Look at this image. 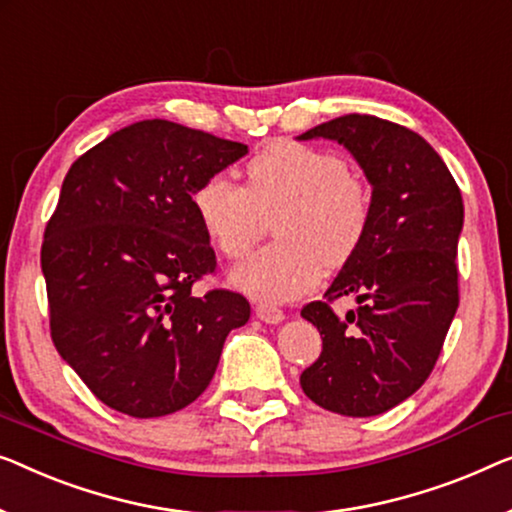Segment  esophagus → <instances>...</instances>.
I'll use <instances>...</instances> for the list:
<instances>
[{
    "mask_svg": "<svg viewBox=\"0 0 512 512\" xmlns=\"http://www.w3.org/2000/svg\"><path fill=\"white\" fill-rule=\"evenodd\" d=\"M256 316L261 318L263 323H281L286 318L284 311L277 309V307H272V305H258L256 307Z\"/></svg>",
    "mask_w": 512,
    "mask_h": 512,
    "instance_id": "34e87169",
    "label": "esophagus"
}]
</instances>
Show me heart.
<instances>
[{
	"label": "heart",
	"mask_w": 512,
	"mask_h": 512,
	"mask_svg": "<svg viewBox=\"0 0 512 512\" xmlns=\"http://www.w3.org/2000/svg\"><path fill=\"white\" fill-rule=\"evenodd\" d=\"M203 231L228 261H240L261 240L265 217L277 215L270 244L233 272L251 298L286 302L311 293L325 268L358 251L372 214V191L335 152L274 143L247 164V187L224 173L194 191Z\"/></svg>",
	"instance_id": "b5f03b06"
}]
</instances>
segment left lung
Segmentation results:
<instances>
[{"label": "left lung", "instance_id": "obj_1", "mask_svg": "<svg viewBox=\"0 0 512 512\" xmlns=\"http://www.w3.org/2000/svg\"><path fill=\"white\" fill-rule=\"evenodd\" d=\"M311 138L351 152L372 184V214L358 251L325 291L328 300L353 295L358 309L346 318L321 300L302 309L323 351L300 385L332 413L379 416L427 381L455 318L462 194L434 147L395 122L344 115L298 136Z\"/></svg>", "mask_w": 512, "mask_h": 512}]
</instances>
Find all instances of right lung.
I'll use <instances>...</instances> for the list:
<instances>
[{"mask_svg": "<svg viewBox=\"0 0 512 512\" xmlns=\"http://www.w3.org/2000/svg\"><path fill=\"white\" fill-rule=\"evenodd\" d=\"M168 120L110 133L64 177L46 226L50 335L57 353L110 409L159 418L203 395L233 328L240 293L194 284L217 268L194 191L247 154Z\"/></svg>", "mask_w": 512, "mask_h": 512, "instance_id": "1", "label": "right lung"}]
</instances>
